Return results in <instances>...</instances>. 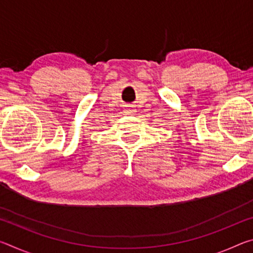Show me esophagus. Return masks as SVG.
Returning <instances> with one entry per match:
<instances>
[{
	"instance_id": "1",
	"label": "esophagus",
	"mask_w": 253,
	"mask_h": 253,
	"mask_svg": "<svg viewBox=\"0 0 253 253\" xmlns=\"http://www.w3.org/2000/svg\"><path fill=\"white\" fill-rule=\"evenodd\" d=\"M124 113H125L126 115H132L136 113V109L132 106H126V108L124 109Z\"/></svg>"
}]
</instances>
